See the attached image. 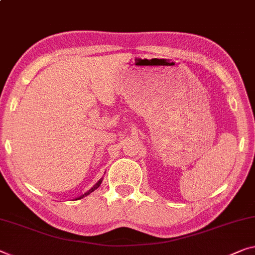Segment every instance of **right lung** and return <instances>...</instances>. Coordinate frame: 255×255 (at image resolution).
<instances>
[{
    "mask_svg": "<svg viewBox=\"0 0 255 255\" xmlns=\"http://www.w3.org/2000/svg\"><path fill=\"white\" fill-rule=\"evenodd\" d=\"M101 182H103V179H100V180H99V181H98V182L96 183V185H95V186H93V187L91 188V189H90V190H88V191H87V193H85V194H83V195H82V196H80V197H77L76 199H81V198H83V197H85V196H88V195H90V194H91V193H92V191H95V190L97 189V188H98V187H99V186L101 185Z\"/></svg>",
    "mask_w": 255,
    "mask_h": 255,
    "instance_id": "obj_1",
    "label": "right lung"
}]
</instances>
